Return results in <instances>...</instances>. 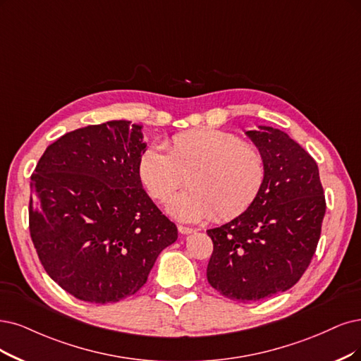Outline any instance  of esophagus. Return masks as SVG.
Masks as SVG:
<instances>
[{"label": "esophagus", "mask_w": 361, "mask_h": 361, "mask_svg": "<svg viewBox=\"0 0 361 361\" xmlns=\"http://www.w3.org/2000/svg\"><path fill=\"white\" fill-rule=\"evenodd\" d=\"M178 232L180 233H183V235H189V233H193L195 232V229H192V228H188V226H178Z\"/></svg>", "instance_id": "1"}]
</instances>
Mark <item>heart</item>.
<instances>
[{
    "mask_svg": "<svg viewBox=\"0 0 361 361\" xmlns=\"http://www.w3.org/2000/svg\"><path fill=\"white\" fill-rule=\"evenodd\" d=\"M166 153L147 147L138 159L145 190L165 201L188 177V192L166 205L172 217L185 223L207 219L229 221L255 204L266 178V160L256 144L219 129H193L171 137Z\"/></svg>",
    "mask_w": 361,
    "mask_h": 361,
    "instance_id": "heart-1",
    "label": "heart"
}]
</instances>
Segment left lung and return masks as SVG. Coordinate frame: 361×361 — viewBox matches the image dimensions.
Returning <instances> with one entry per match:
<instances>
[{"instance_id": "8db88e82", "label": "left lung", "mask_w": 361, "mask_h": 361, "mask_svg": "<svg viewBox=\"0 0 361 361\" xmlns=\"http://www.w3.org/2000/svg\"><path fill=\"white\" fill-rule=\"evenodd\" d=\"M247 135L266 160L263 188L244 214L207 231V278L221 296L257 302L295 286L317 250L326 197L315 160L286 132L260 126Z\"/></svg>"}]
</instances>
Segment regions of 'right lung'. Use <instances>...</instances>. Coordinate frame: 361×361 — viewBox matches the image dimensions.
<instances>
[{
  "mask_svg": "<svg viewBox=\"0 0 361 361\" xmlns=\"http://www.w3.org/2000/svg\"><path fill=\"white\" fill-rule=\"evenodd\" d=\"M141 126L125 120L65 133L31 181L30 233L49 276L74 298L113 303L147 283L177 226L142 189Z\"/></svg>",
  "mask_w": 361,
  "mask_h": 361,
  "instance_id": "1",
  "label": "right lung"
}]
</instances>
